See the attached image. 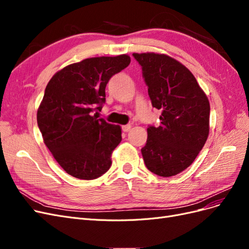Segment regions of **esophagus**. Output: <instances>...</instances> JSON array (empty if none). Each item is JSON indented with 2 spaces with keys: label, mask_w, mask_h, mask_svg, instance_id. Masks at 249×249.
Segmentation results:
<instances>
[{
  "label": "esophagus",
  "mask_w": 249,
  "mask_h": 249,
  "mask_svg": "<svg viewBox=\"0 0 249 249\" xmlns=\"http://www.w3.org/2000/svg\"><path fill=\"white\" fill-rule=\"evenodd\" d=\"M131 127H132V124H125V125H123V127H122V129H123V131L124 132H129L130 130H131Z\"/></svg>",
  "instance_id": "1"
}]
</instances>
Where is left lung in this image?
Returning a JSON list of instances; mask_svg holds the SVG:
<instances>
[{
    "label": "left lung",
    "instance_id": "1",
    "mask_svg": "<svg viewBox=\"0 0 249 249\" xmlns=\"http://www.w3.org/2000/svg\"><path fill=\"white\" fill-rule=\"evenodd\" d=\"M133 57L153 107L162 111L160 125L147 127L143 160L157 176H176L190 166L208 139L209 100L191 71L173 58L155 53Z\"/></svg>",
    "mask_w": 249,
    "mask_h": 249
}]
</instances>
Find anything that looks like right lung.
I'll return each mask as SVG.
<instances>
[{
    "label": "right lung",
    "instance_id": "add662e5",
    "mask_svg": "<svg viewBox=\"0 0 249 249\" xmlns=\"http://www.w3.org/2000/svg\"><path fill=\"white\" fill-rule=\"evenodd\" d=\"M130 62L127 55L88 58L64 67L48 83L37 124L50 152L69 175L94 179L111 167L122 129L94 112L106 102L109 80Z\"/></svg>",
    "mask_w": 249,
    "mask_h": 249
}]
</instances>
